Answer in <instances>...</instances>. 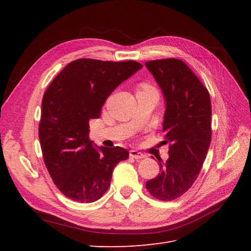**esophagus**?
Instances as JSON below:
<instances>
[{"mask_svg":"<svg viewBox=\"0 0 251 251\" xmlns=\"http://www.w3.org/2000/svg\"><path fill=\"white\" fill-rule=\"evenodd\" d=\"M130 157L135 158V159H142L146 156H144L142 153H140V151H138L132 150V151H130Z\"/></svg>","mask_w":251,"mask_h":251,"instance_id":"esophagus-1","label":"esophagus"}]
</instances>
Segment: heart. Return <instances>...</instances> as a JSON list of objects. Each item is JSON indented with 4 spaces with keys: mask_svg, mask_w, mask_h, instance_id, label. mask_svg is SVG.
<instances>
[{
    "mask_svg": "<svg viewBox=\"0 0 251 251\" xmlns=\"http://www.w3.org/2000/svg\"><path fill=\"white\" fill-rule=\"evenodd\" d=\"M139 91H155V92H157L156 89H155L153 86H151L150 83H147V82L141 83L140 90H139Z\"/></svg>",
    "mask_w": 251,
    "mask_h": 251,
    "instance_id": "1",
    "label": "heart"
}]
</instances>
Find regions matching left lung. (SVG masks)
<instances>
[{
  "mask_svg": "<svg viewBox=\"0 0 251 251\" xmlns=\"http://www.w3.org/2000/svg\"><path fill=\"white\" fill-rule=\"evenodd\" d=\"M148 70L161 88L165 100L164 143L169 159H161L160 174L147 181L149 193L161 201L179 198L198 178L211 140V103L208 90L178 58L147 62Z\"/></svg>",
  "mask_w": 251,
  "mask_h": 251,
  "instance_id": "1",
  "label": "left lung"
}]
</instances>
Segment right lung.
<instances>
[{"label":"right lung","instance_id":"1","mask_svg":"<svg viewBox=\"0 0 251 251\" xmlns=\"http://www.w3.org/2000/svg\"><path fill=\"white\" fill-rule=\"evenodd\" d=\"M135 60L104 62L79 58L68 64L44 94L39 137L45 165L66 197L91 203L108 191L116 164L128 151L94 148L89 120L100 116L109 95L141 69Z\"/></svg>","mask_w":251,"mask_h":251}]
</instances>
